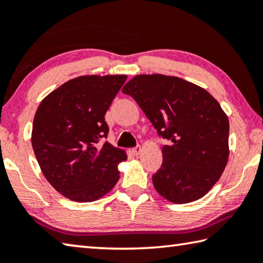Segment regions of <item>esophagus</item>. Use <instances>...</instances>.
<instances>
[{"mask_svg":"<svg viewBox=\"0 0 263 263\" xmlns=\"http://www.w3.org/2000/svg\"><path fill=\"white\" fill-rule=\"evenodd\" d=\"M132 152H133V154H135V156H138V154L141 152V146H140V145H138V146H136V147H133Z\"/></svg>","mask_w":263,"mask_h":263,"instance_id":"esophagus-1","label":"esophagus"}]
</instances>
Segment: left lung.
I'll return each instance as SVG.
<instances>
[{"label":"left lung","mask_w":263,"mask_h":263,"mask_svg":"<svg viewBox=\"0 0 263 263\" xmlns=\"http://www.w3.org/2000/svg\"><path fill=\"white\" fill-rule=\"evenodd\" d=\"M170 141L162 146L154 189L174 203L202 198L219 180L228 160L229 122L205 89L164 74H138L123 87Z\"/></svg>","instance_id":"left-lung-1"}]
</instances>
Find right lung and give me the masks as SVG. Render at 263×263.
Wrapping results in <instances>:
<instances>
[{"label": "right lung", "instance_id": "obj_1", "mask_svg": "<svg viewBox=\"0 0 263 263\" xmlns=\"http://www.w3.org/2000/svg\"><path fill=\"white\" fill-rule=\"evenodd\" d=\"M125 74L81 76L68 81L41 102L32 124L31 144L44 177L65 198L95 201L119 179L123 149L105 141V114Z\"/></svg>", "mask_w": 263, "mask_h": 263}]
</instances>
